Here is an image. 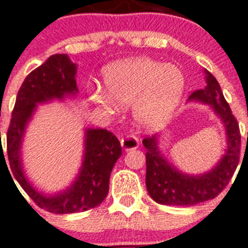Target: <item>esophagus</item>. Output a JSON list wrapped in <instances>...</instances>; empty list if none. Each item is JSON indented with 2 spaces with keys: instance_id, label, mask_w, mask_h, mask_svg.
Returning a JSON list of instances; mask_svg holds the SVG:
<instances>
[{
  "instance_id": "esophagus-1",
  "label": "esophagus",
  "mask_w": 248,
  "mask_h": 248,
  "mask_svg": "<svg viewBox=\"0 0 248 248\" xmlns=\"http://www.w3.org/2000/svg\"><path fill=\"white\" fill-rule=\"evenodd\" d=\"M121 146L124 151H129V149H136L138 147V140L135 136H124L121 138Z\"/></svg>"
}]
</instances>
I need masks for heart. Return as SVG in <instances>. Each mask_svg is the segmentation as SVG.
Wrapping results in <instances>:
<instances>
[{
	"label": "heart",
	"mask_w": 248,
	"mask_h": 248,
	"mask_svg": "<svg viewBox=\"0 0 248 248\" xmlns=\"http://www.w3.org/2000/svg\"><path fill=\"white\" fill-rule=\"evenodd\" d=\"M108 93H96L93 101L105 110L115 112L120 106L133 104L137 124L157 128L166 124L182 99L184 75L178 68L148 59L135 58L117 62L104 71Z\"/></svg>",
	"instance_id": "obj_1"
}]
</instances>
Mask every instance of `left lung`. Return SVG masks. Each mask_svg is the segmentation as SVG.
Returning a JSON list of instances; mask_svg holds the SVG:
<instances>
[{
	"label": "left lung",
	"instance_id": "8db88e82",
	"mask_svg": "<svg viewBox=\"0 0 248 248\" xmlns=\"http://www.w3.org/2000/svg\"><path fill=\"white\" fill-rule=\"evenodd\" d=\"M205 73L207 85L204 89L194 91L190 99L199 100L213 106L226 127L229 147L222 159L213 170L200 177H191L169 166L158 151L157 136L144 138L143 146L147 149V190L152 199L158 204L191 206L214 199L226 188L240 162L241 133L237 120L225 100L217 80L209 71Z\"/></svg>",
	"mask_w": 248,
	"mask_h": 248
}]
</instances>
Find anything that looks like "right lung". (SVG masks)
Listing matches in <instances>:
<instances>
[{
	"label": "right lung",
	"mask_w": 248,
	"mask_h": 248,
	"mask_svg": "<svg viewBox=\"0 0 248 248\" xmlns=\"http://www.w3.org/2000/svg\"><path fill=\"white\" fill-rule=\"evenodd\" d=\"M75 73L77 66L65 54L52 55L46 63L31 71L17 93L7 129V155L13 177L38 206L53 214L80 213L99 206L108 196L111 170L122 155L120 140L113 133L108 129L90 128L86 131L82 169L77 182L65 193L50 198L44 196L33 189L24 177L19 149L26 124L38 102L62 99L77 93Z\"/></svg>",
	"instance_id": "right-lung-1"
}]
</instances>
